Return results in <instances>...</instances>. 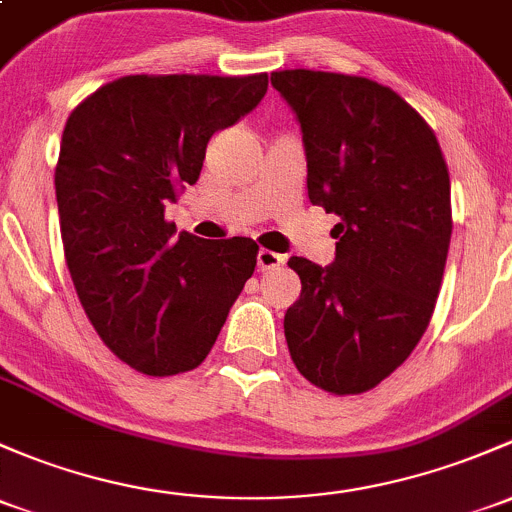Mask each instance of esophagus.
I'll use <instances>...</instances> for the list:
<instances>
[{"mask_svg": "<svg viewBox=\"0 0 512 512\" xmlns=\"http://www.w3.org/2000/svg\"><path fill=\"white\" fill-rule=\"evenodd\" d=\"M279 265H284V255H279V252H274V250L257 252V267H260L262 272L274 270V267H279Z\"/></svg>", "mask_w": 512, "mask_h": 512, "instance_id": "esophagus-1", "label": "esophagus"}]
</instances>
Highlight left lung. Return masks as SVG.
I'll list each match as a JSON object with an SVG mask.
<instances>
[{"label":"left lung","instance_id":"8db88e82","mask_svg":"<svg viewBox=\"0 0 512 512\" xmlns=\"http://www.w3.org/2000/svg\"><path fill=\"white\" fill-rule=\"evenodd\" d=\"M272 85L297 112L309 201L341 223L336 260L292 257L301 294L284 314L294 365L333 395L400 368L427 331L451 240V181L434 129L395 90L294 68Z\"/></svg>","mask_w":512,"mask_h":512}]
</instances>
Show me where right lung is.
<instances>
[{
	"label": "right lung",
	"mask_w": 512,
	"mask_h": 512,
	"mask_svg": "<svg viewBox=\"0 0 512 512\" xmlns=\"http://www.w3.org/2000/svg\"><path fill=\"white\" fill-rule=\"evenodd\" d=\"M267 73L125 75L68 117L56 164L66 265L90 324L137 373L198 368L257 265L250 238H176L166 201L208 139L257 107Z\"/></svg>",
	"instance_id": "1"
}]
</instances>
